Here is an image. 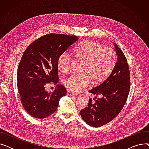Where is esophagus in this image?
Segmentation results:
<instances>
[{"mask_svg": "<svg viewBox=\"0 0 149 149\" xmlns=\"http://www.w3.org/2000/svg\"><path fill=\"white\" fill-rule=\"evenodd\" d=\"M66 95H68V96H74V93H73L72 92L69 91V90H68V91H67Z\"/></svg>", "mask_w": 149, "mask_h": 149, "instance_id": "esophagus-1", "label": "esophagus"}]
</instances>
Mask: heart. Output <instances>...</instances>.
I'll list each match as a JSON object with an SVG mask.
<instances>
[{"mask_svg": "<svg viewBox=\"0 0 149 149\" xmlns=\"http://www.w3.org/2000/svg\"><path fill=\"white\" fill-rule=\"evenodd\" d=\"M73 55L77 60L84 61L83 73L70 74L63 80V84L74 93L83 91L91 80L95 84L103 81L111 72L116 60V54L113 48L90 40L77 46ZM72 64V58L68 52L62 53L58 57L57 66L61 72H68Z\"/></svg>", "mask_w": 149, "mask_h": 149, "instance_id": "obj_1", "label": "heart"}]
</instances>
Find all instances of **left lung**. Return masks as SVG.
<instances>
[{"mask_svg": "<svg viewBox=\"0 0 149 149\" xmlns=\"http://www.w3.org/2000/svg\"><path fill=\"white\" fill-rule=\"evenodd\" d=\"M113 45L117 60L111 74L103 83L89 91L96 95H101V98L93 103L92 99H89L88 107L80 111L83 120L92 127L102 126L113 120L122 110L129 93L130 72L127 61L116 44Z\"/></svg>", "mask_w": 149, "mask_h": 149, "instance_id": "8db88e82", "label": "left lung"}]
</instances>
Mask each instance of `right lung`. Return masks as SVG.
<instances>
[{
  "mask_svg": "<svg viewBox=\"0 0 149 149\" xmlns=\"http://www.w3.org/2000/svg\"><path fill=\"white\" fill-rule=\"evenodd\" d=\"M78 40L75 36L46 34L23 53L17 70V88L23 107L34 118L43 119L52 114L60 99L66 95L63 86L57 84L51 93L45 90V85L57 83L58 57Z\"/></svg>",
  "mask_w": 149,
  "mask_h": 149,
  "instance_id": "1",
  "label": "right lung"
}]
</instances>
